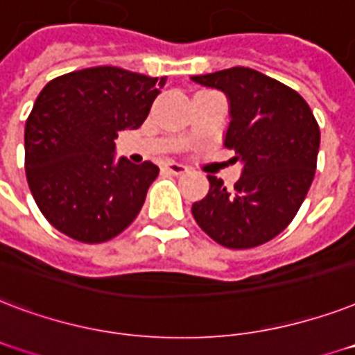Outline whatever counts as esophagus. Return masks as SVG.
I'll return each mask as SVG.
<instances>
[{
    "mask_svg": "<svg viewBox=\"0 0 355 355\" xmlns=\"http://www.w3.org/2000/svg\"><path fill=\"white\" fill-rule=\"evenodd\" d=\"M164 168L168 170L170 174H174V175H181V174H185V172H187L185 164L174 163V161H168V163L164 164Z\"/></svg>",
    "mask_w": 355,
    "mask_h": 355,
    "instance_id": "34e87169",
    "label": "esophagus"
}]
</instances>
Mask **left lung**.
Wrapping results in <instances>:
<instances>
[{"mask_svg": "<svg viewBox=\"0 0 355 355\" xmlns=\"http://www.w3.org/2000/svg\"><path fill=\"white\" fill-rule=\"evenodd\" d=\"M191 79L226 92L232 122L224 146L243 163L230 191L207 175V196L192 203V216L226 248L261 246L289 226L311 187L320 146L317 118L296 90L252 68Z\"/></svg>", "mask_w": 355, "mask_h": 355, "instance_id": "8db88e82", "label": "left lung"}]
</instances>
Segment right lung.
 <instances>
[{"label": "right lung", "instance_id": "right-lung-1", "mask_svg": "<svg viewBox=\"0 0 355 355\" xmlns=\"http://www.w3.org/2000/svg\"><path fill=\"white\" fill-rule=\"evenodd\" d=\"M164 79L94 66L51 79L26 122V175L46 220L100 244L137 218L159 168L114 161V139L146 120Z\"/></svg>", "mask_w": 355, "mask_h": 355}]
</instances>
